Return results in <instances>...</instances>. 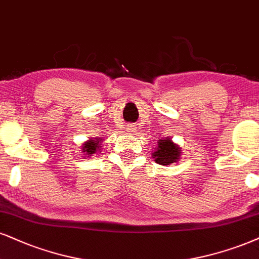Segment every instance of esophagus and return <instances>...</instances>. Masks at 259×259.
Here are the masks:
<instances>
[{"label": "esophagus", "instance_id": "34e87169", "mask_svg": "<svg viewBox=\"0 0 259 259\" xmlns=\"http://www.w3.org/2000/svg\"><path fill=\"white\" fill-rule=\"evenodd\" d=\"M128 130H130V132H135L136 128H133V127H131V128H128Z\"/></svg>", "mask_w": 259, "mask_h": 259}]
</instances>
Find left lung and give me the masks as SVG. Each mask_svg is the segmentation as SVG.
<instances>
[{"instance_id":"8db88e82","label":"left lung","mask_w":259,"mask_h":259,"mask_svg":"<svg viewBox=\"0 0 259 259\" xmlns=\"http://www.w3.org/2000/svg\"><path fill=\"white\" fill-rule=\"evenodd\" d=\"M152 157L155 162L162 165L177 163L181 157V148L171 140L169 137L158 139L155 151H152Z\"/></svg>"}]
</instances>
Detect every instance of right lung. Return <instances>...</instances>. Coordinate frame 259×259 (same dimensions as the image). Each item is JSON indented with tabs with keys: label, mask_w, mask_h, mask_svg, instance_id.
Masks as SVG:
<instances>
[{
	"label": "right lung",
	"mask_w": 259,
	"mask_h": 259,
	"mask_svg": "<svg viewBox=\"0 0 259 259\" xmlns=\"http://www.w3.org/2000/svg\"><path fill=\"white\" fill-rule=\"evenodd\" d=\"M81 154L84 155V157H91L95 154H98L102 149V138H91L88 142L82 143L80 146Z\"/></svg>",
	"instance_id": "right-lung-1"
}]
</instances>
